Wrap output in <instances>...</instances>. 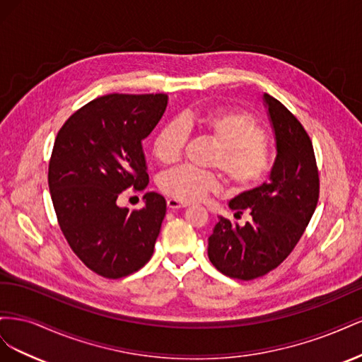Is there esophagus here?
I'll return each mask as SVG.
<instances>
[{"instance_id": "1", "label": "esophagus", "mask_w": 362, "mask_h": 362, "mask_svg": "<svg viewBox=\"0 0 362 362\" xmlns=\"http://www.w3.org/2000/svg\"><path fill=\"white\" fill-rule=\"evenodd\" d=\"M184 206H187V204H184V202H180V201H177V199H168V208L169 210H180V208H184Z\"/></svg>"}]
</instances>
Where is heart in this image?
Masks as SVG:
<instances>
[{"label":"heart","mask_w":362,"mask_h":362,"mask_svg":"<svg viewBox=\"0 0 362 362\" xmlns=\"http://www.w3.org/2000/svg\"><path fill=\"white\" fill-rule=\"evenodd\" d=\"M198 128L217 145L211 164L222 169L235 189H252L266 180L272 169V154L264 145L266 133L258 120L238 110L185 115L164 124L152 141V154L161 164L178 161L187 140V131ZM164 194L180 202H196L221 189L214 172L178 166L160 175Z\"/></svg>","instance_id":"heart-1"}]
</instances>
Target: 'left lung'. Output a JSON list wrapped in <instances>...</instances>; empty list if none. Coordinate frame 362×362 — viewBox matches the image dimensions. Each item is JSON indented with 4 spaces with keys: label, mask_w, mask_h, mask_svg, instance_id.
Returning a JSON list of instances; mask_svg holds the SVG:
<instances>
[{
    "label": "left lung",
    "mask_w": 362,
    "mask_h": 362,
    "mask_svg": "<svg viewBox=\"0 0 362 362\" xmlns=\"http://www.w3.org/2000/svg\"><path fill=\"white\" fill-rule=\"evenodd\" d=\"M276 141L269 181L229 201L243 226L218 216L208 237V258L223 275L255 279L276 269L298 245L319 201V172L302 124L269 93L262 95Z\"/></svg>",
    "instance_id": "obj_1"
}]
</instances>
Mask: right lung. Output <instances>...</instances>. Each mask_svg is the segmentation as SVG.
Here are the masks:
<instances>
[{"instance_id": "add662e5", "label": "right lung", "mask_w": 362, "mask_h": 362, "mask_svg": "<svg viewBox=\"0 0 362 362\" xmlns=\"http://www.w3.org/2000/svg\"><path fill=\"white\" fill-rule=\"evenodd\" d=\"M168 95L112 93L90 101L60 128L54 141L48 184L64 238L98 275L124 278L154 254L166 216V199L156 192L129 211L117 196L149 182L141 141L157 127Z\"/></svg>"}]
</instances>
